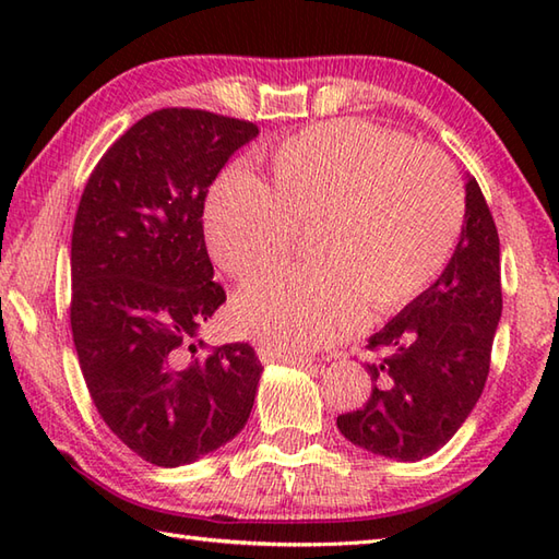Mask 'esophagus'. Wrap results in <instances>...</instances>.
Returning a JSON list of instances; mask_svg holds the SVG:
<instances>
[{
    "label": "esophagus",
    "instance_id": "1",
    "mask_svg": "<svg viewBox=\"0 0 559 559\" xmlns=\"http://www.w3.org/2000/svg\"><path fill=\"white\" fill-rule=\"evenodd\" d=\"M259 360L261 362H288V365H298V367H307L312 365L310 358H305V355H290V353H281L271 346H261L259 350Z\"/></svg>",
    "mask_w": 559,
    "mask_h": 559
}]
</instances>
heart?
<instances>
[{
  "label": "heart",
  "instance_id": "b5f03b06",
  "mask_svg": "<svg viewBox=\"0 0 559 559\" xmlns=\"http://www.w3.org/2000/svg\"><path fill=\"white\" fill-rule=\"evenodd\" d=\"M273 189L240 168L213 185L204 228L213 261L242 278L312 225V264L278 266L235 295V322L281 353L353 336L367 317L413 302L454 257L466 223L461 177L442 153L362 120L317 124L281 144Z\"/></svg>",
  "mask_w": 559,
  "mask_h": 559
}]
</instances>
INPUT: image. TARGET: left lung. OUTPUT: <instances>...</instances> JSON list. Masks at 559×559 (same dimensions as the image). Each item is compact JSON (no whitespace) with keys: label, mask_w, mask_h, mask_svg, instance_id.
Masks as SVG:
<instances>
[{"label":"left lung","mask_w":559,"mask_h":559,"mask_svg":"<svg viewBox=\"0 0 559 559\" xmlns=\"http://www.w3.org/2000/svg\"><path fill=\"white\" fill-rule=\"evenodd\" d=\"M502 317L500 237L478 182H466V225L442 276L367 341L372 394L336 418L372 454L420 461L456 435L490 372Z\"/></svg>","instance_id":"8db88e82"}]
</instances>
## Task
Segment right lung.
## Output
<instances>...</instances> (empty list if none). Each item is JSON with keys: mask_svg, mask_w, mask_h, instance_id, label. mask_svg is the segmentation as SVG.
<instances>
[{"mask_svg": "<svg viewBox=\"0 0 559 559\" xmlns=\"http://www.w3.org/2000/svg\"><path fill=\"white\" fill-rule=\"evenodd\" d=\"M259 134L247 120L163 108L105 151L71 233V334L105 425L153 466L223 447L254 406L249 343L206 348L197 331L225 302L204 240L209 187Z\"/></svg>", "mask_w": 559, "mask_h": 559, "instance_id": "right-lung-1", "label": "right lung"}]
</instances>
